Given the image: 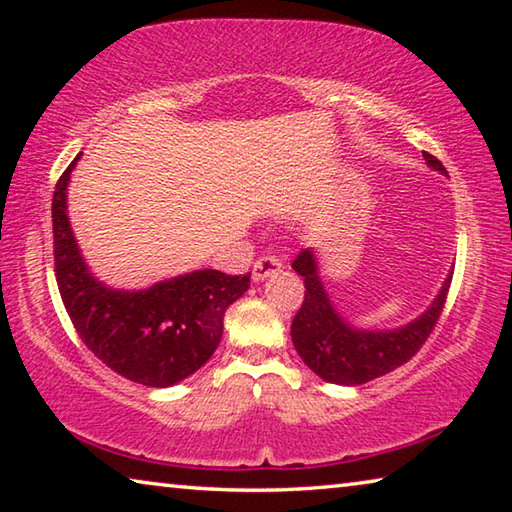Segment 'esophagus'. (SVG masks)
Masks as SVG:
<instances>
[{
	"instance_id": "esophagus-1",
	"label": "esophagus",
	"mask_w": 512,
	"mask_h": 512,
	"mask_svg": "<svg viewBox=\"0 0 512 512\" xmlns=\"http://www.w3.org/2000/svg\"><path fill=\"white\" fill-rule=\"evenodd\" d=\"M280 268H282V262L275 255L259 257L253 266V280L262 282V280H266V277H271L273 273L280 271Z\"/></svg>"
}]
</instances>
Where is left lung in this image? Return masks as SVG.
<instances>
[{
	"mask_svg": "<svg viewBox=\"0 0 512 512\" xmlns=\"http://www.w3.org/2000/svg\"><path fill=\"white\" fill-rule=\"evenodd\" d=\"M429 167L447 173L443 162L422 151ZM293 271L305 277V302L291 323V341L300 359L329 384L359 386L370 379L388 375L409 361L443 314L452 273L440 287L429 309L413 323L397 329H357L334 309L320 282L316 257L309 248L293 259Z\"/></svg>",
	"mask_w": 512,
	"mask_h": 512,
	"instance_id": "left-lung-1",
	"label": "left lung"
}]
</instances>
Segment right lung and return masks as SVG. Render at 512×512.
<instances>
[{"mask_svg":"<svg viewBox=\"0 0 512 512\" xmlns=\"http://www.w3.org/2000/svg\"><path fill=\"white\" fill-rule=\"evenodd\" d=\"M76 160L60 176L51 203L56 282L67 314L94 357L117 375L153 388L178 384L219 348L225 309L248 291L250 273L205 268L142 291L99 282L76 246L67 216V185Z\"/></svg>","mask_w":512,"mask_h":512,"instance_id":"add662e5","label":"right lung"}]
</instances>
